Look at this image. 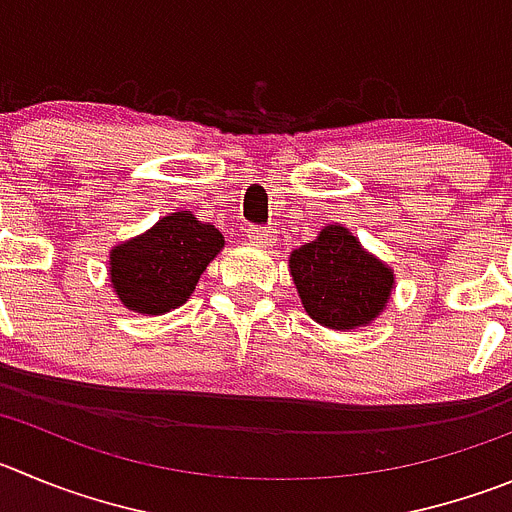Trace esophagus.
Segmentation results:
<instances>
[{"mask_svg":"<svg viewBox=\"0 0 512 512\" xmlns=\"http://www.w3.org/2000/svg\"><path fill=\"white\" fill-rule=\"evenodd\" d=\"M247 237H250L252 245H260V247H267L272 240H275V234H272L267 227H250Z\"/></svg>","mask_w":512,"mask_h":512,"instance_id":"esophagus-1","label":"esophagus"}]
</instances>
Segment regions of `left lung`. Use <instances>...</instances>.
I'll use <instances>...</instances> for the list:
<instances>
[{
    "mask_svg": "<svg viewBox=\"0 0 512 512\" xmlns=\"http://www.w3.org/2000/svg\"><path fill=\"white\" fill-rule=\"evenodd\" d=\"M305 313L331 331H353L379 318L394 293V270L333 222L288 257Z\"/></svg>",
    "mask_w": 512,
    "mask_h": 512,
    "instance_id": "obj_1",
    "label": "left lung"
}]
</instances>
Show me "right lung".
Returning <instances> with one entry per match:
<instances>
[{
	"mask_svg": "<svg viewBox=\"0 0 512 512\" xmlns=\"http://www.w3.org/2000/svg\"><path fill=\"white\" fill-rule=\"evenodd\" d=\"M224 250L214 224L171 212L146 232L121 242L108 257L111 288L123 308L164 315L189 300L209 262Z\"/></svg>",
	"mask_w": 512,
	"mask_h": 512,
	"instance_id": "1",
	"label": "right lung"
}]
</instances>
